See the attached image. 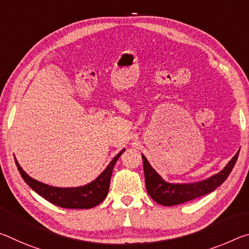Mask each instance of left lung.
Instances as JSON below:
<instances>
[{
    "mask_svg": "<svg viewBox=\"0 0 249 249\" xmlns=\"http://www.w3.org/2000/svg\"><path fill=\"white\" fill-rule=\"evenodd\" d=\"M239 150L235 154L229 163L217 172V174L211 176L210 178L196 181L191 183H170L161 178L157 171H156L148 160L144 155H142V165H144L145 183L146 189L151 199L157 203L172 206L177 204L184 203V202L191 201L202 196L209 195L210 192L215 190L217 187L224 182L230 176L231 171L233 170L236 161H237Z\"/></svg>",
    "mask_w": 249,
    "mask_h": 249,
    "instance_id": "obj_1",
    "label": "left lung"
}]
</instances>
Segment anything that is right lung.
Instances as JSON below:
<instances>
[{
	"instance_id": "add662e5",
	"label": "right lung",
	"mask_w": 249,
	"mask_h": 249,
	"mask_svg": "<svg viewBox=\"0 0 249 249\" xmlns=\"http://www.w3.org/2000/svg\"><path fill=\"white\" fill-rule=\"evenodd\" d=\"M125 151V148L122 149L117 154L112 161L108 163L107 167L101 172L98 178L91 181L90 183L81 187L74 188H59L53 187V185L40 182L29 177L15 158V163L18 166L20 176L24 179L29 188H32L37 195L43 196L45 200L49 201L57 206L65 209H92L100 204L107 196L109 182H111V176L113 168L120 158V156Z\"/></svg>"
}]
</instances>
